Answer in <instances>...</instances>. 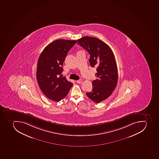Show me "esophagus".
Wrapping results in <instances>:
<instances>
[{"instance_id": "obj_1", "label": "esophagus", "mask_w": 159, "mask_h": 159, "mask_svg": "<svg viewBox=\"0 0 159 159\" xmlns=\"http://www.w3.org/2000/svg\"><path fill=\"white\" fill-rule=\"evenodd\" d=\"M76 82H77V83H78V84H81V83L83 82V80H77Z\"/></svg>"}]
</instances>
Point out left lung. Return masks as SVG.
Wrapping results in <instances>:
<instances>
[{
    "instance_id": "obj_1",
    "label": "left lung",
    "mask_w": 159,
    "mask_h": 159,
    "mask_svg": "<svg viewBox=\"0 0 159 159\" xmlns=\"http://www.w3.org/2000/svg\"><path fill=\"white\" fill-rule=\"evenodd\" d=\"M78 45L90 55L91 66L96 67V80L92 82L93 89L86 93L95 103L107 99L115 89L118 81V70L113 52L110 47L96 38L85 36L78 40Z\"/></svg>"
}]
</instances>
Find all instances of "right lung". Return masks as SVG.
<instances>
[{
  "mask_svg": "<svg viewBox=\"0 0 159 159\" xmlns=\"http://www.w3.org/2000/svg\"><path fill=\"white\" fill-rule=\"evenodd\" d=\"M76 40L58 39L44 48L38 60L36 77L40 89L51 100L59 102L68 94L73 84L60 76L67 54Z\"/></svg>",
  "mask_w": 159,
  "mask_h": 159,
  "instance_id": "add662e5",
  "label": "right lung"
}]
</instances>
